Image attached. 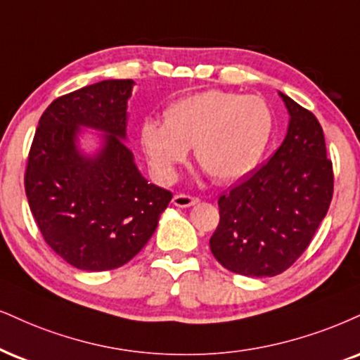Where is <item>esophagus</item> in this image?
Returning <instances> with one entry per match:
<instances>
[{
	"instance_id": "34e87169",
	"label": "esophagus",
	"mask_w": 360,
	"mask_h": 360,
	"mask_svg": "<svg viewBox=\"0 0 360 360\" xmlns=\"http://www.w3.org/2000/svg\"><path fill=\"white\" fill-rule=\"evenodd\" d=\"M172 203L175 207H180V208H187V207H192L195 203H198V198L197 197H192V195H185V193H179L173 197Z\"/></svg>"
}]
</instances>
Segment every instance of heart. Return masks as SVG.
Listing matches in <instances>:
<instances>
[{
  "mask_svg": "<svg viewBox=\"0 0 360 360\" xmlns=\"http://www.w3.org/2000/svg\"><path fill=\"white\" fill-rule=\"evenodd\" d=\"M274 131V113L260 96L208 90L165 110V123L146 118L140 143L160 180L170 181L195 146L198 165L217 181H233L259 165Z\"/></svg>",
  "mask_w": 360,
  "mask_h": 360,
  "instance_id": "obj_1",
  "label": "heart"
}]
</instances>
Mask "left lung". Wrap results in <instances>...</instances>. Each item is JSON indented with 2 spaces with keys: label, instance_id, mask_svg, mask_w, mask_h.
I'll return each mask as SVG.
<instances>
[{
  "label": "left lung",
  "instance_id": "1",
  "mask_svg": "<svg viewBox=\"0 0 360 360\" xmlns=\"http://www.w3.org/2000/svg\"><path fill=\"white\" fill-rule=\"evenodd\" d=\"M288 120L282 145L264 167L220 195L210 250L230 272L274 277L309 247L329 210L334 172L319 120L278 91Z\"/></svg>",
  "mask_w": 360,
  "mask_h": 360
}]
</instances>
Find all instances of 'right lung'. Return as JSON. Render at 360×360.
I'll return each instance as SVG.
<instances>
[{
	"label": "right lung",
	"mask_w": 360,
	"mask_h": 360,
	"mask_svg": "<svg viewBox=\"0 0 360 360\" xmlns=\"http://www.w3.org/2000/svg\"><path fill=\"white\" fill-rule=\"evenodd\" d=\"M133 79H105L60 96L39 118L25 190L44 242L70 265L103 272L130 262L157 229L172 192L148 184L127 146ZM102 131L98 153L77 146Z\"/></svg>",
	"instance_id": "1"
}]
</instances>
